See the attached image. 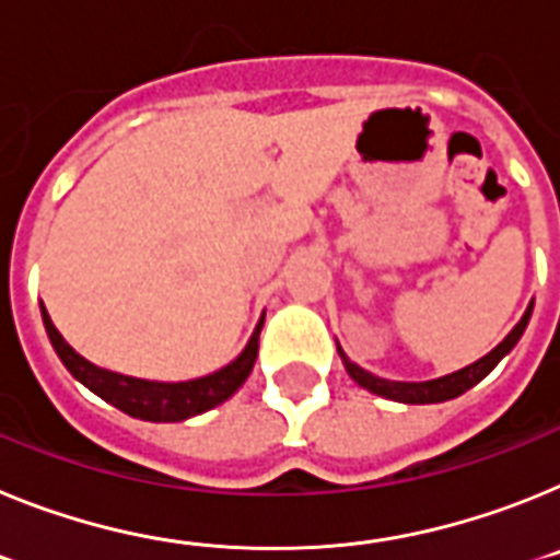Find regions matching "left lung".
Instances as JSON below:
<instances>
[{
    "instance_id": "8db88e82",
    "label": "left lung",
    "mask_w": 560,
    "mask_h": 560,
    "mask_svg": "<svg viewBox=\"0 0 560 560\" xmlns=\"http://www.w3.org/2000/svg\"><path fill=\"white\" fill-rule=\"evenodd\" d=\"M529 315H533V301H529L527 313L522 315V320L515 324L513 329L508 332V338L499 343L495 349H490L485 358H479L476 363H470V366L459 369V372H451L445 374V377H434V381H420V383H408V381H386V377H377V374L366 372V369H361L358 363H352L347 358V352L340 349L338 343V354L340 361H343V366H347L349 377H352L354 383L361 388H366V392H372V395L377 397H386V400H395V402H406V406H425V402H445V400H454V397L465 395L468 388H474L476 383L482 381V377H488L490 372H493V366L499 361H502L504 354L510 352V349L518 343V338L524 335V329H527L529 324Z\"/></svg>"
}]
</instances>
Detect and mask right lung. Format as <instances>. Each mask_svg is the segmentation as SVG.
Returning <instances> with one entry per match:
<instances>
[{"label":"right lung","instance_id":"right-lung-1","mask_svg":"<svg viewBox=\"0 0 560 560\" xmlns=\"http://www.w3.org/2000/svg\"><path fill=\"white\" fill-rule=\"evenodd\" d=\"M42 318H45L47 338H50L52 349L67 366V372L75 377L78 383H84L92 395H98L109 406L120 408L124 415L138 417L145 422H183L188 417L206 415L228 397H233L247 381L253 363H256V352H259V332L265 324V315L259 318L256 329H253L250 340L245 343L236 358L228 366L217 369V372L206 374V377H194V381L179 383H163V381H143V377H129V374L109 372L75 352V349L61 338L56 327H52L50 315H47L45 304H42Z\"/></svg>","mask_w":560,"mask_h":560}]
</instances>
